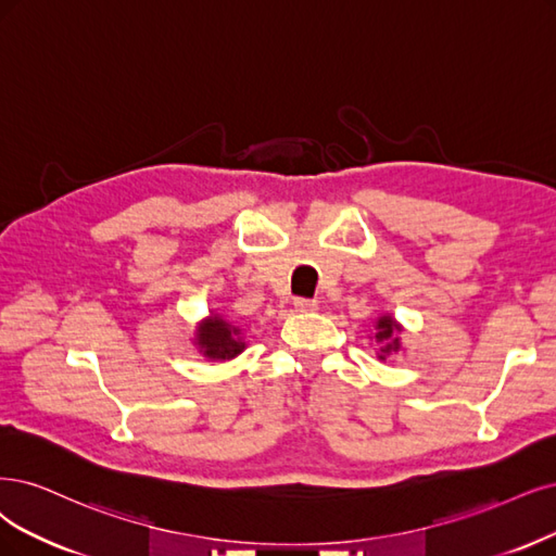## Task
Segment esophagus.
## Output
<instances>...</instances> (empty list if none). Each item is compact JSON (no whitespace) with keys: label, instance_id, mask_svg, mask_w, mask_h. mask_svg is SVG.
<instances>
[{"label":"esophagus","instance_id":"esophagus-1","mask_svg":"<svg viewBox=\"0 0 556 556\" xmlns=\"http://www.w3.org/2000/svg\"><path fill=\"white\" fill-rule=\"evenodd\" d=\"M295 309H298V312H316V309H318V300L298 298V300H295Z\"/></svg>","mask_w":556,"mask_h":556}]
</instances>
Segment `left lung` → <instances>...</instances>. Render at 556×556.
Wrapping results in <instances>:
<instances>
[{
    "label": "left lung",
    "instance_id": "8db88e82",
    "mask_svg": "<svg viewBox=\"0 0 556 556\" xmlns=\"http://www.w3.org/2000/svg\"><path fill=\"white\" fill-rule=\"evenodd\" d=\"M399 332H401V325L389 314H384L376 320V341L380 343V353H378L380 359L401 351Z\"/></svg>",
    "mask_w": 556,
    "mask_h": 556
}]
</instances>
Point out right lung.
<instances>
[{
  "mask_svg": "<svg viewBox=\"0 0 556 556\" xmlns=\"http://www.w3.org/2000/svg\"><path fill=\"white\" fill-rule=\"evenodd\" d=\"M194 345L199 348V353L203 357L215 359V362L233 359L247 348L240 327L219 314H211L208 318L197 325Z\"/></svg>",
  "mask_w": 556,
  "mask_h": 556,
  "instance_id": "right-lung-1",
  "label": "right lung"
}]
</instances>
